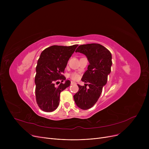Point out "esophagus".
Returning <instances> with one entry per match:
<instances>
[{"label": "esophagus", "instance_id": "obj_1", "mask_svg": "<svg viewBox=\"0 0 149 149\" xmlns=\"http://www.w3.org/2000/svg\"><path fill=\"white\" fill-rule=\"evenodd\" d=\"M74 84H76V83L74 82V81H71V82H70V84H71V85Z\"/></svg>", "mask_w": 149, "mask_h": 149}]
</instances>
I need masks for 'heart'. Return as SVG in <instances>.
Instances as JSON below:
<instances>
[{"label":"heart","mask_w":149,"mask_h":149,"mask_svg":"<svg viewBox=\"0 0 149 149\" xmlns=\"http://www.w3.org/2000/svg\"><path fill=\"white\" fill-rule=\"evenodd\" d=\"M69 77H70V79L74 80H79V78H80L79 74H76V73H72V74H70V75H69Z\"/></svg>","instance_id":"1"}]
</instances>
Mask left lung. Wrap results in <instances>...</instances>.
Segmentation results:
<instances>
[{"instance_id": "obj_1", "label": "left lung", "mask_w": 149, "mask_h": 149, "mask_svg": "<svg viewBox=\"0 0 149 149\" xmlns=\"http://www.w3.org/2000/svg\"><path fill=\"white\" fill-rule=\"evenodd\" d=\"M75 52L85 55L89 63L81 79L82 81L89 84H78L79 91L74 95L76 105L83 110H87L97 103L107 83V76L111 72L112 54L104 46L98 43L80 45Z\"/></svg>"}]
</instances>
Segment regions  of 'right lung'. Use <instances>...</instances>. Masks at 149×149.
<instances>
[{
    "label": "right lung",
    "instance_id": "right-lung-1",
    "mask_svg": "<svg viewBox=\"0 0 149 149\" xmlns=\"http://www.w3.org/2000/svg\"><path fill=\"white\" fill-rule=\"evenodd\" d=\"M79 45L70 46L54 45L43 50L36 66V97L38 107L47 112L58 107L60 92L69 87L70 81L63 75L68 61ZM65 81L56 87L54 83Z\"/></svg>",
    "mask_w": 149,
    "mask_h": 149
}]
</instances>
